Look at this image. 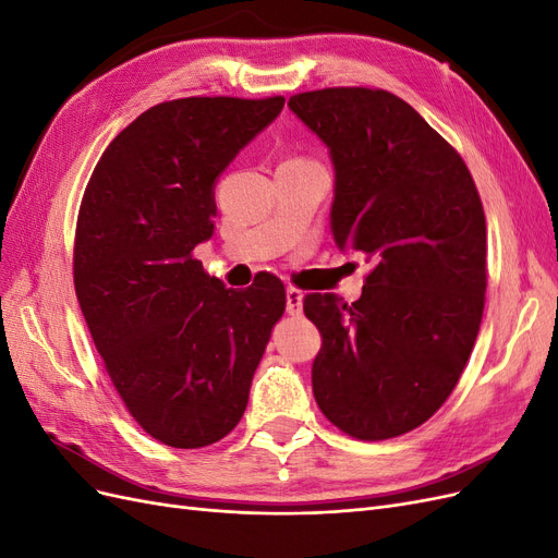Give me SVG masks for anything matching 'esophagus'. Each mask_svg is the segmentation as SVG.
Returning a JSON list of instances; mask_svg holds the SVG:
<instances>
[{"label": "esophagus", "instance_id": "obj_1", "mask_svg": "<svg viewBox=\"0 0 558 558\" xmlns=\"http://www.w3.org/2000/svg\"><path fill=\"white\" fill-rule=\"evenodd\" d=\"M302 298H305L302 295V291L293 289L291 286V289L286 291V312H289L291 316H300L302 314Z\"/></svg>", "mask_w": 558, "mask_h": 558}]
</instances>
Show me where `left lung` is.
<instances>
[{
	"label": "left lung",
	"instance_id": "1",
	"mask_svg": "<svg viewBox=\"0 0 558 558\" xmlns=\"http://www.w3.org/2000/svg\"><path fill=\"white\" fill-rule=\"evenodd\" d=\"M291 111L330 148L332 234L373 269L361 300L310 293L324 347L312 388L330 424L377 442L442 408L475 347L486 300V218L468 165L381 88L298 93Z\"/></svg>",
	"mask_w": 558,
	"mask_h": 558
}]
</instances>
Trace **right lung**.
<instances>
[{"label":"right lung","instance_id":"obj_1","mask_svg":"<svg viewBox=\"0 0 558 558\" xmlns=\"http://www.w3.org/2000/svg\"><path fill=\"white\" fill-rule=\"evenodd\" d=\"M283 97H181L118 134L95 165L74 234V289L132 418L174 449L240 424L253 373L286 310L277 277L246 291L205 272L216 179Z\"/></svg>","mask_w":558,"mask_h":558}]
</instances>
